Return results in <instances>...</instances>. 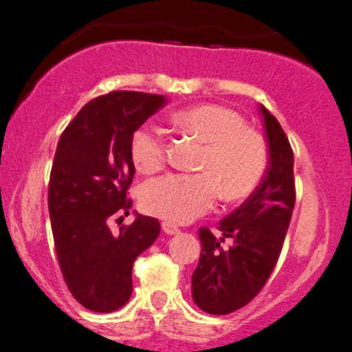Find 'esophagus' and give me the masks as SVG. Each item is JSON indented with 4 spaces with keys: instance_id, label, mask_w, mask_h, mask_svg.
<instances>
[{
    "instance_id": "34e87169",
    "label": "esophagus",
    "mask_w": 352,
    "mask_h": 352,
    "mask_svg": "<svg viewBox=\"0 0 352 352\" xmlns=\"http://www.w3.org/2000/svg\"><path fill=\"white\" fill-rule=\"evenodd\" d=\"M162 228H163V232L166 233V235H179V233H180V230L177 228L175 225H172V223H163Z\"/></svg>"
}]
</instances>
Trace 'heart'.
I'll return each instance as SVG.
<instances>
[{
  "instance_id": "heart-1",
  "label": "heart",
  "mask_w": 352,
  "mask_h": 352,
  "mask_svg": "<svg viewBox=\"0 0 352 352\" xmlns=\"http://www.w3.org/2000/svg\"><path fill=\"white\" fill-rule=\"evenodd\" d=\"M172 124L182 133L204 141L199 173H170L151 180L141 190V206L160 219L186 225L208 212L219 196L228 201L248 197L267 170L264 138L245 127L235 110L214 104L177 110ZM131 158L138 172L150 175L166 162L162 131L143 126L131 138Z\"/></svg>"
}]
</instances>
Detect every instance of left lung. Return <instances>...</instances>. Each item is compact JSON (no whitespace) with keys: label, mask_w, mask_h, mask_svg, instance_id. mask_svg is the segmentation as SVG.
<instances>
[{"label":"left lung","mask_w":352,"mask_h":352,"mask_svg":"<svg viewBox=\"0 0 352 352\" xmlns=\"http://www.w3.org/2000/svg\"><path fill=\"white\" fill-rule=\"evenodd\" d=\"M258 113L269 151L264 179L219 221V239L209 228L199 230L202 252L192 274V300L206 314H232L257 296L276 267L293 214V150L278 119L264 105Z\"/></svg>","instance_id":"obj_1"}]
</instances>
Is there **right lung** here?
<instances>
[{
	"instance_id": "right-lung-1",
	"label": "right lung",
	"mask_w": 352,
	"mask_h": 352,
	"mask_svg": "<svg viewBox=\"0 0 352 352\" xmlns=\"http://www.w3.org/2000/svg\"><path fill=\"white\" fill-rule=\"evenodd\" d=\"M163 95L110 91L76 113L56 150L49 180V216L59 267L85 308L109 314L133 293V264L160 235V223L134 211L113 235L112 218L129 214L131 138L160 109Z\"/></svg>"
}]
</instances>
